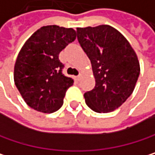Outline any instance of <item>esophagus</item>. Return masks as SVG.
<instances>
[{
	"label": "esophagus",
	"mask_w": 155,
	"mask_h": 155,
	"mask_svg": "<svg viewBox=\"0 0 155 155\" xmlns=\"http://www.w3.org/2000/svg\"><path fill=\"white\" fill-rule=\"evenodd\" d=\"M75 79H76L77 81H79V80L81 79V74H79V75H77V76H75Z\"/></svg>",
	"instance_id": "34e87169"
}]
</instances>
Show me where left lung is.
<instances>
[{"mask_svg": "<svg viewBox=\"0 0 155 155\" xmlns=\"http://www.w3.org/2000/svg\"><path fill=\"white\" fill-rule=\"evenodd\" d=\"M77 39L91 61L95 78L94 88L84 94L86 104L100 114L116 110L133 94L140 74L134 50L110 25L77 28Z\"/></svg>", "mask_w": 155, "mask_h": 155, "instance_id": "left-lung-1", "label": "left lung"}]
</instances>
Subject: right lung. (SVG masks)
I'll return each mask as SVG.
<instances>
[{
  "mask_svg": "<svg viewBox=\"0 0 155 155\" xmlns=\"http://www.w3.org/2000/svg\"><path fill=\"white\" fill-rule=\"evenodd\" d=\"M76 38L72 28L57 25L37 30L21 47L14 65V83L24 102L44 114L59 110L73 80L62 74L59 53Z\"/></svg>",
  "mask_w": 155,
  "mask_h": 155,
  "instance_id": "1",
  "label": "right lung"
}]
</instances>
